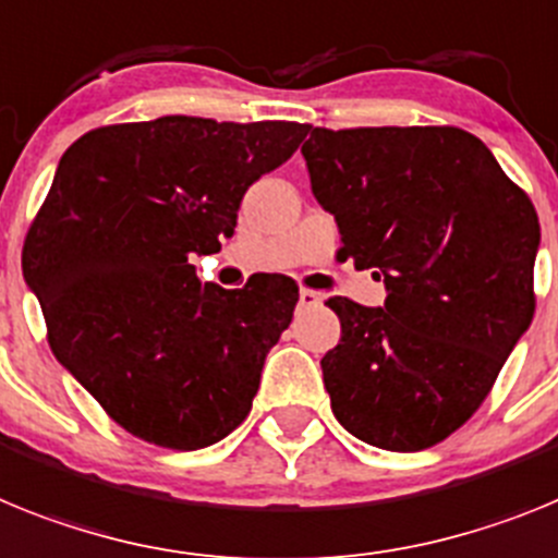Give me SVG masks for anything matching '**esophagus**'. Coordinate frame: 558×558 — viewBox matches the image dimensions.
I'll return each instance as SVG.
<instances>
[{
  "label": "esophagus",
  "instance_id": "1",
  "mask_svg": "<svg viewBox=\"0 0 558 558\" xmlns=\"http://www.w3.org/2000/svg\"><path fill=\"white\" fill-rule=\"evenodd\" d=\"M317 303H323V294L314 289H300V306H317Z\"/></svg>",
  "mask_w": 558,
  "mask_h": 558
}]
</instances>
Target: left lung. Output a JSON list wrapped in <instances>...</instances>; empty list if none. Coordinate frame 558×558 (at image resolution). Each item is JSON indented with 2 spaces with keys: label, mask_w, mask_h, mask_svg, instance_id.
I'll return each instance as SVG.
<instances>
[{
  "label": "left lung",
  "mask_w": 558,
  "mask_h": 558,
  "mask_svg": "<svg viewBox=\"0 0 558 558\" xmlns=\"http://www.w3.org/2000/svg\"><path fill=\"white\" fill-rule=\"evenodd\" d=\"M306 134L339 258L387 286L385 308L326 303L342 326L319 362L333 415L371 447H435L481 410L534 319V202L454 125Z\"/></svg>",
  "instance_id": "1"
}]
</instances>
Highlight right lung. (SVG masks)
Segmentation results:
<instances>
[{
  "label": "right lung",
  "mask_w": 558,
  "mask_h": 558,
  "mask_svg": "<svg viewBox=\"0 0 558 558\" xmlns=\"http://www.w3.org/2000/svg\"><path fill=\"white\" fill-rule=\"evenodd\" d=\"M306 132L171 114L92 129L58 162L24 235V280L56 360L134 438L193 452L250 415L298 283L202 286L191 255L221 250L246 187Z\"/></svg>",
  "instance_id": "right-lung-1"
}]
</instances>
